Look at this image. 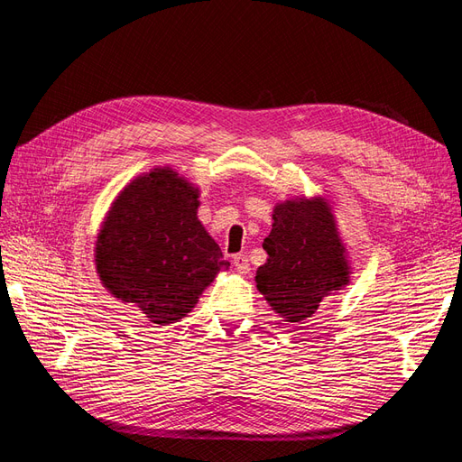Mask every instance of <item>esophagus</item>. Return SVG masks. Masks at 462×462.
Returning a JSON list of instances; mask_svg holds the SVG:
<instances>
[{
  "mask_svg": "<svg viewBox=\"0 0 462 462\" xmlns=\"http://www.w3.org/2000/svg\"><path fill=\"white\" fill-rule=\"evenodd\" d=\"M233 265H235V270L239 272V273H243V275H246L250 272V263H248V256L246 254H235L233 256Z\"/></svg>",
  "mask_w": 462,
  "mask_h": 462,
  "instance_id": "1",
  "label": "esophagus"
}]
</instances>
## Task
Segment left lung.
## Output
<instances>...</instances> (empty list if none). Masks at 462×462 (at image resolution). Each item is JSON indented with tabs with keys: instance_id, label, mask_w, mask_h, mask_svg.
Segmentation results:
<instances>
[{
	"instance_id": "left-lung-1",
	"label": "left lung",
	"mask_w": 462,
	"mask_h": 462,
	"mask_svg": "<svg viewBox=\"0 0 462 462\" xmlns=\"http://www.w3.org/2000/svg\"><path fill=\"white\" fill-rule=\"evenodd\" d=\"M272 217V233L262 245L268 260L256 272V287L283 321L297 324L348 283L351 268L324 199L285 200Z\"/></svg>"
}]
</instances>
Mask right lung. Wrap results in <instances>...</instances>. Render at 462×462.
Instances as JSON below:
<instances>
[{
  "label": "right lung",
  "instance_id": "right-lung-1",
  "mask_svg": "<svg viewBox=\"0 0 462 462\" xmlns=\"http://www.w3.org/2000/svg\"><path fill=\"white\" fill-rule=\"evenodd\" d=\"M199 189L162 167L119 192L97 233L100 282L116 299L136 304L152 324L185 318L229 265L199 221Z\"/></svg>",
  "mask_w": 462,
  "mask_h": 462
}]
</instances>
